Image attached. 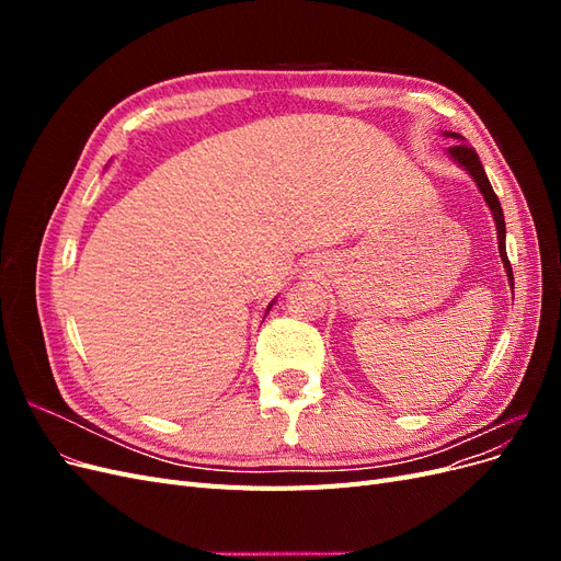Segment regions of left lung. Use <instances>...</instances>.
<instances>
[{
    "instance_id": "left-lung-1",
    "label": "left lung",
    "mask_w": 561,
    "mask_h": 561,
    "mask_svg": "<svg viewBox=\"0 0 561 561\" xmlns=\"http://www.w3.org/2000/svg\"><path fill=\"white\" fill-rule=\"evenodd\" d=\"M443 135H445V138L456 140V142L447 149V154H449V159H451L456 165H461L463 171L474 180V184H478L480 194L484 196V203H486L489 210H491V217H494L496 233H499V254H501V260H503V268H505V274H507V283H511V290H515L513 266H511V262H507V252H505V217H503L501 201H499V196L494 194V190H491V182H489V178H486V173H484V168H482V161H480V157H478V151H474V149L466 142L463 135L451 133V130H447V133H443Z\"/></svg>"
}]
</instances>
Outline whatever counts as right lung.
<instances>
[{
	"instance_id": "right-lung-1",
	"label": "right lung",
	"mask_w": 561,
	"mask_h": 561,
	"mask_svg": "<svg viewBox=\"0 0 561 561\" xmlns=\"http://www.w3.org/2000/svg\"><path fill=\"white\" fill-rule=\"evenodd\" d=\"M274 304H276V299H274V301H271V304H268V309H271V307H274ZM268 309H266V313H268Z\"/></svg>"
}]
</instances>
